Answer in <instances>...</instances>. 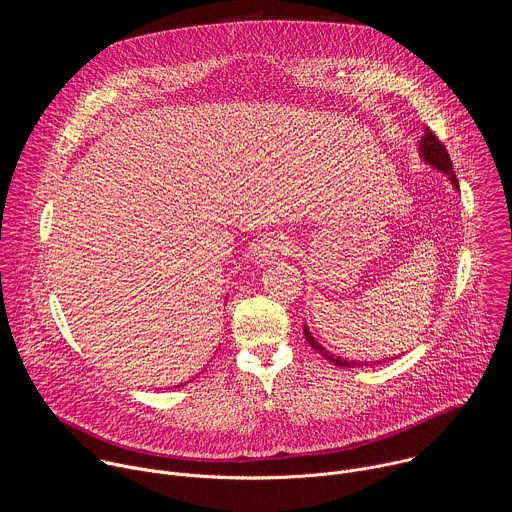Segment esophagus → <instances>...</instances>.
Segmentation results:
<instances>
[{
	"label": "esophagus",
	"mask_w": 512,
	"mask_h": 512,
	"mask_svg": "<svg viewBox=\"0 0 512 512\" xmlns=\"http://www.w3.org/2000/svg\"><path fill=\"white\" fill-rule=\"evenodd\" d=\"M291 253H294V241L283 237V235H273L255 247L253 261L263 267V265H269L275 259H279L283 255H291Z\"/></svg>",
	"instance_id": "34e87169"
}]
</instances>
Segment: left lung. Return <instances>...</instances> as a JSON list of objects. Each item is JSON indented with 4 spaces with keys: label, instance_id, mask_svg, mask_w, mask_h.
I'll return each instance as SVG.
<instances>
[{
    "label": "left lung",
    "instance_id": "8db88e82",
    "mask_svg": "<svg viewBox=\"0 0 512 512\" xmlns=\"http://www.w3.org/2000/svg\"><path fill=\"white\" fill-rule=\"evenodd\" d=\"M419 158H421V162H425L427 166H431L433 170H437V172H442V174H446L448 176V180L452 182V186L460 192V186H458V178H456V172H454V166H452V160H450V156H448V152H446V148H444V143L437 139L435 135H433V131L431 129H425V135L421 137V141H419ZM304 336H306V340H308V344L318 352V354H322L326 360H330V362H334V364H338V367H344V369H354V367H371V364H381V362H387V360H393V358H383V360H377V362H367V360H348V358H342V356H334L330 350H326L314 336H312V332H310V328H308V324H304ZM397 358V356H395Z\"/></svg>",
    "mask_w": 512,
    "mask_h": 512
}]
</instances>
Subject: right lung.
<instances>
[{
    "mask_svg": "<svg viewBox=\"0 0 512 512\" xmlns=\"http://www.w3.org/2000/svg\"><path fill=\"white\" fill-rule=\"evenodd\" d=\"M184 385H186V383H184ZM178 387H180V385H178Z\"/></svg>",
    "mask_w": 512,
    "mask_h": 512,
    "instance_id": "right-lung-1",
    "label": "right lung"
}]
</instances>
